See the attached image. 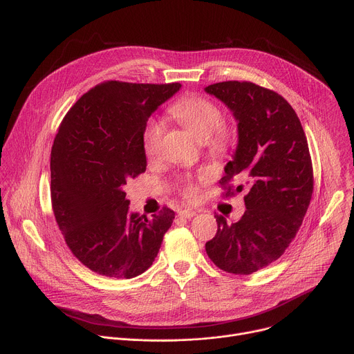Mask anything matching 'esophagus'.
<instances>
[{
  "instance_id": "1",
  "label": "esophagus",
  "mask_w": 354,
  "mask_h": 354,
  "mask_svg": "<svg viewBox=\"0 0 354 354\" xmlns=\"http://www.w3.org/2000/svg\"><path fill=\"white\" fill-rule=\"evenodd\" d=\"M193 216H196V212L192 209H185L179 212V217H183V218H192Z\"/></svg>"
}]
</instances>
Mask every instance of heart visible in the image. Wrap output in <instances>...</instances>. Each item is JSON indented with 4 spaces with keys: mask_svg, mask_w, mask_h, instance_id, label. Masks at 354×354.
<instances>
[{
    "mask_svg": "<svg viewBox=\"0 0 354 354\" xmlns=\"http://www.w3.org/2000/svg\"><path fill=\"white\" fill-rule=\"evenodd\" d=\"M169 113L178 119L198 140H207L209 148L214 154H221L230 147L231 136L221 126L224 116L217 104L200 95H185L169 106ZM164 134V123L157 118H151L144 124L141 133V145L147 157L158 153ZM179 190L186 200H194L198 194L197 185L192 178H183Z\"/></svg>",
    "mask_w": 354,
    "mask_h": 354,
    "instance_id": "1",
    "label": "heart"
}]
</instances>
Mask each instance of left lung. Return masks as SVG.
I'll return each instance as SVG.
<instances>
[{"label":"left lung","instance_id":"left-lung-1","mask_svg":"<svg viewBox=\"0 0 354 354\" xmlns=\"http://www.w3.org/2000/svg\"><path fill=\"white\" fill-rule=\"evenodd\" d=\"M234 112L238 147L220 185L225 197L248 185L245 213L228 224L216 214V236L206 242L213 263L227 273L252 274L277 261L295 238L314 192V171L307 137L287 100L249 81L206 86Z\"/></svg>","mask_w":354,"mask_h":354}]
</instances>
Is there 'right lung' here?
Masks as SVG:
<instances>
[{
	"label": "right lung",
	"instance_id": "right-lung-1",
	"mask_svg": "<svg viewBox=\"0 0 354 354\" xmlns=\"http://www.w3.org/2000/svg\"><path fill=\"white\" fill-rule=\"evenodd\" d=\"M180 88L104 81L84 93L62 120L50 154L52 207L71 254L112 279L144 273L175 218L162 207L131 214L126 185L145 172L144 124Z\"/></svg>",
	"mask_w": 354,
	"mask_h": 354
}]
</instances>
